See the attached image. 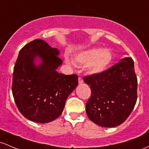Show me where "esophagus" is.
Here are the masks:
<instances>
[{
  "mask_svg": "<svg viewBox=\"0 0 149 149\" xmlns=\"http://www.w3.org/2000/svg\"><path fill=\"white\" fill-rule=\"evenodd\" d=\"M78 83H79V84H82L83 83V81L81 77H78Z\"/></svg>",
  "mask_w": 149,
  "mask_h": 149,
  "instance_id": "34e87169",
  "label": "esophagus"
}]
</instances>
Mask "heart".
Returning <instances> with one entry per match:
<instances>
[{
    "label": "heart",
    "mask_w": 149,
    "mask_h": 149,
    "mask_svg": "<svg viewBox=\"0 0 149 149\" xmlns=\"http://www.w3.org/2000/svg\"><path fill=\"white\" fill-rule=\"evenodd\" d=\"M78 63L87 65L88 71L93 74L103 72L112 59V55L108 50L102 48H93L78 54L75 56Z\"/></svg>",
    "instance_id": "b5f03b06"
}]
</instances>
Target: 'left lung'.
Instances as JSON below:
<instances>
[{
  "label": "left lung",
  "mask_w": 149,
  "mask_h": 149,
  "mask_svg": "<svg viewBox=\"0 0 149 149\" xmlns=\"http://www.w3.org/2000/svg\"><path fill=\"white\" fill-rule=\"evenodd\" d=\"M83 81L91 89L86 110L93 122L114 127L128 118L137 100V78L131 57L121 58L109 69L86 76Z\"/></svg>",
  "instance_id": "left-lung-1"
}]
</instances>
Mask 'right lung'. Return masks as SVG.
<instances>
[{
	"instance_id": "1",
	"label": "right lung",
	"mask_w": 149,
	"mask_h": 149,
	"mask_svg": "<svg viewBox=\"0 0 149 149\" xmlns=\"http://www.w3.org/2000/svg\"><path fill=\"white\" fill-rule=\"evenodd\" d=\"M58 49L35 40L19 51L14 66L12 92L20 113L37 123L61 115L68 95L78 86L76 74L58 73L62 64ZM40 62L37 65V60Z\"/></svg>"
}]
</instances>
